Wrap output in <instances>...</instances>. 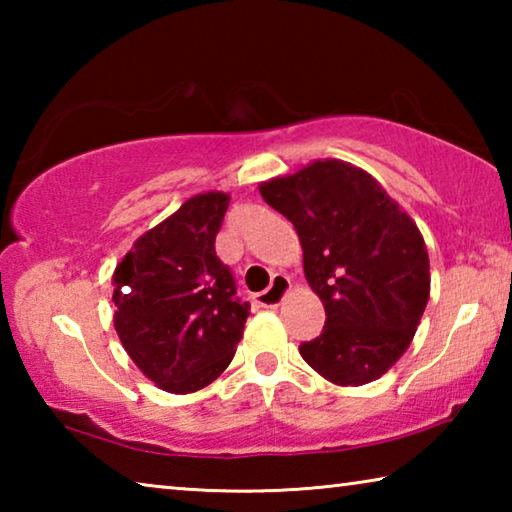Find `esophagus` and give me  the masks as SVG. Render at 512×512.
<instances>
[{
    "label": "esophagus",
    "instance_id": "obj_1",
    "mask_svg": "<svg viewBox=\"0 0 512 512\" xmlns=\"http://www.w3.org/2000/svg\"><path fill=\"white\" fill-rule=\"evenodd\" d=\"M289 287H291V282H289L287 275H275L273 282H271V287H268L262 293H257L255 305L266 307V309L277 307L284 300V296H287V293H289Z\"/></svg>",
    "mask_w": 512,
    "mask_h": 512
}]
</instances>
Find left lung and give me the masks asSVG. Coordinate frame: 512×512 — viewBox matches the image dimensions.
Wrapping results in <instances>:
<instances>
[{
    "label": "left lung",
    "instance_id": "obj_1",
    "mask_svg": "<svg viewBox=\"0 0 512 512\" xmlns=\"http://www.w3.org/2000/svg\"><path fill=\"white\" fill-rule=\"evenodd\" d=\"M293 223L309 287L325 307L320 336L300 345L318 375L361 386L395 366L429 300V255L418 225L368 171L316 160L259 185Z\"/></svg>",
    "mask_w": 512,
    "mask_h": 512
}]
</instances>
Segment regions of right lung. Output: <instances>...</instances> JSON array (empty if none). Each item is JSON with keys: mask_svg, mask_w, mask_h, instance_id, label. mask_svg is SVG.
Wrapping results in <instances>:
<instances>
[{"mask_svg": "<svg viewBox=\"0 0 512 512\" xmlns=\"http://www.w3.org/2000/svg\"><path fill=\"white\" fill-rule=\"evenodd\" d=\"M230 196L196 194L135 241L112 275L119 341L153 384L194 393L228 368L248 302L214 250Z\"/></svg>", "mask_w": 512, "mask_h": 512, "instance_id": "right-lung-1", "label": "right lung"}]
</instances>
